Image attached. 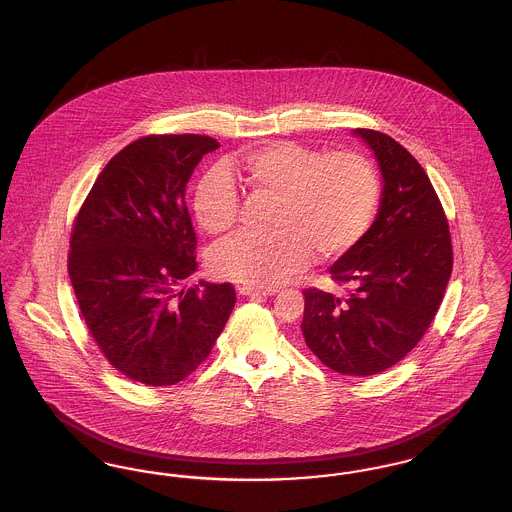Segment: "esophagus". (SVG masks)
<instances>
[{
    "mask_svg": "<svg viewBox=\"0 0 512 512\" xmlns=\"http://www.w3.org/2000/svg\"><path fill=\"white\" fill-rule=\"evenodd\" d=\"M238 292L245 295V297H255V295H274L276 290L274 288H255V286H240Z\"/></svg>",
    "mask_w": 512,
    "mask_h": 512,
    "instance_id": "esophagus-1",
    "label": "esophagus"
}]
</instances>
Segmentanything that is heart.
Segmentation results:
<instances>
[{
    "mask_svg": "<svg viewBox=\"0 0 512 512\" xmlns=\"http://www.w3.org/2000/svg\"><path fill=\"white\" fill-rule=\"evenodd\" d=\"M232 174L253 195L276 197L267 236L242 234L220 244L213 270L228 280L270 288L311 261H332L359 244L376 219L380 178L365 155L324 153L297 142H268L245 151ZM242 199L230 176L207 172L195 186L194 215L211 236L230 234Z\"/></svg>",
    "mask_w": 512,
    "mask_h": 512,
    "instance_id": "obj_1",
    "label": "heart"
}]
</instances>
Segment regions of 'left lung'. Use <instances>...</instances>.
Returning <instances> with one entry per match:
<instances>
[{
  "label": "left lung",
  "mask_w": 512,
  "mask_h": 512,
  "mask_svg": "<svg viewBox=\"0 0 512 512\" xmlns=\"http://www.w3.org/2000/svg\"><path fill=\"white\" fill-rule=\"evenodd\" d=\"M376 155L384 190L365 238L330 268L345 295L305 290L301 330L322 365L372 376L399 363L438 313L453 247L438 194L413 155L391 136L357 128Z\"/></svg>",
  "instance_id": "1"
}]
</instances>
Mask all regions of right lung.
I'll return each instance as SVG.
<instances>
[{
  "label": "right lung",
  "instance_id": "add662e5",
  "mask_svg": "<svg viewBox=\"0 0 512 512\" xmlns=\"http://www.w3.org/2000/svg\"><path fill=\"white\" fill-rule=\"evenodd\" d=\"M211 136L151 134L99 172L71 232L69 276L101 353L126 378L172 386L201 365L236 305L232 284L182 288L194 274L186 184Z\"/></svg>",
  "mask_w": 512,
  "mask_h": 512
}]
</instances>
